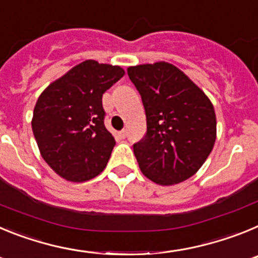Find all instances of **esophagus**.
I'll list each match as a JSON object with an SVG mask.
<instances>
[{"instance_id": "1", "label": "esophagus", "mask_w": 258, "mask_h": 258, "mask_svg": "<svg viewBox=\"0 0 258 258\" xmlns=\"http://www.w3.org/2000/svg\"><path fill=\"white\" fill-rule=\"evenodd\" d=\"M120 137H121V138H125V137H126V131H125V129H122L121 132H120Z\"/></svg>"}]
</instances>
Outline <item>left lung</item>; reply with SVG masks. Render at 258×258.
Wrapping results in <instances>:
<instances>
[{
	"instance_id": "8db88e82",
	"label": "left lung",
	"mask_w": 258,
	"mask_h": 258,
	"mask_svg": "<svg viewBox=\"0 0 258 258\" xmlns=\"http://www.w3.org/2000/svg\"><path fill=\"white\" fill-rule=\"evenodd\" d=\"M140 92L147 133L133 145L143 174L161 186L179 183L204 164L216 142L212 102L179 68L156 61L127 68Z\"/></svg>"
}]
</instances>
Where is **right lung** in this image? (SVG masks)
I'll return each instance as SVG.
<instances>
[{
	"label": "right lung",
	"instance_id": "1",
	"mask_svg": "<svg viewBox=\"0 0 258 258\" xmlns=\"http://www.w3.org/2000/svg\"><path fill=\"white\" fill-rule=\"evenodd\" d=\"M125 75L118 66L85 60L50 84L36 102L32 131L41 156L71 182L106 168L115 138L104 126L102 97Z\"/></svg>",
	"mask_w": 258,
	"mask_h": 258
}]
</instances>
